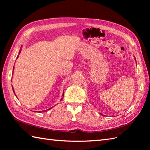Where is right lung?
<instances>
[{"instance_id": "1", "label": "right lung", "mask_w": 150, "mask_h": 150, "mask_svg": "<svg viewBox=\"0 0 150 150\" xmlns=\"http://www.w3.org/2000/svg\"><path fill=\"white\" fill-rule=\"evenodd\" d=\"M21 52V50H20V52H19V54H20V53ZM18 58V57H17V58ZM13 68H14V67H13ZM12 89H13V92H14V91H13V86H12ZM14 94H15V92H14ZM15 95H16V94H15ZM62 96H64V94H62ZM16 97H17V96H16ZM50 109H51V108L48 109V110H50ZM46 111V110H44V111Z\"/></svg>"}]
</instances>
